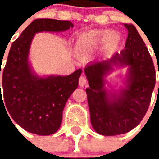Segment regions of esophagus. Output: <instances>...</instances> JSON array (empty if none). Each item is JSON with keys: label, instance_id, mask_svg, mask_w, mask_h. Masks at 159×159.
I'll return each instance as SVG.
<instances>
[{"label": "esophagus", "instance_id": "1", "mask_svg": "<svg viewBox=\"0 0 159 159\" xmlns=\"http://www.w3.org/2000/svg\"><path fill=\"white\" fill-rule=\"evenodd\" d=\"M87 84V78L85 76H81L79 78V86L83 88Z\"/></svg>", "mask_w": 159, "mask_h": 159}]
</instances>
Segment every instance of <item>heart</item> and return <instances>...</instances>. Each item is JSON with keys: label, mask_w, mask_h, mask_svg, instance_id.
Returning a JSON list of instances; mask_svg holds the SVG:
<instances>
[{"label": "heart", "mask_w": 159, "mask_h": 159, "mask_svg": "<svg viewBox=\"0 0 159 159\" xmlns=\"http://www.w3.org/2000/svg\"><path fill=\"white\" fill-rule=\"evenodd\" d=\"M107 47H116L120 42V35L115 30H91L83 33L76 41V50L77 52L86 55L90 54L99 48L101 42Z\"/></svg>", "instance_id": "b5f03b06"}]
</instances>
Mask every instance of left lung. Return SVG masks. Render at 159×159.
Listing matches in <instances>:
<instances>
[{
    "label": "left lung",
    "instance_id": "obj_1",
    "mask_svg": "<svg viewBox=\"0 0 159 159\" xmlns=\"http://www.w3.org/2000/svg\"><path fill=\"white\" fill-rule=\"evenodd\" d=\"M123 25L128 30L125 48L111 59L94 61L84 68L89 86L86 93L91 124L106 136L125 134L140 123L155 87L156 73L148 49L133 25ZM114 66L129 67L125 87L117 92L104 88V77Z\"/></svg>",
    "mask_w": 159,
    "mask_h": 159
}]
</instances>
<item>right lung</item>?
I'll use <instances>...</instances> for the list:
<instances>
[{"label":"right lung","instance_id":"obj_1","mask_svg":"<svg viewBox=\"0 0 159 159\" xmlns=\"http://www.w3.org/2000/svg\"><path fill=\"white\" fill-rule=\"evenodd\" d=\"M72 27L70 21L36 19L12 42L2 74L3 99L0 84V104L3 103L14 122L28 132L39 135L57 132L66 101L78 86L82 74L78 69L69 76L36 75L29 62L34 36L42 31L61 32Z\"/></svg>","mask_w":159,"mask_h":159}]
</instances>
